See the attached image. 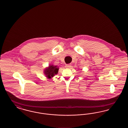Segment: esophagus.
<instances>
[{
	"label": "esophagus",
	"instance_id": "34e87169",
	"mask_svg": "<svg viewBox=\"0 0 128 128\" xmlns=\"http://www.w3.org/2000/svg\"><path fill=\"white\" fill-rule=\"evenodd\" d=\"M65 67L67 68H70L71 67V64H66L65 65Z\"/></svg>",
	"mask_w": 128,
	"mask_h": 128
}]
</instances>
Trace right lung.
Segmentation results:
<instances>
[{
	"instance_id": "right-lung-1",
	"label": "right lung",
	"mask_w": 128,
	"mask_h": 128,
	"mask_svg": "<svg viewBox=\"0 0 128 128\" xmlns=\"http://www.w3.org/2000/svg\"><path fill=\"white\" fill-rule=\"evenodd\" d=\"M58 68L56 66H54L53 65H50L48 68H46L44 70V74L46 75L48 78H51L53 77L55 74H56L58 73Z\"/></svg>"
}]
</instances>
